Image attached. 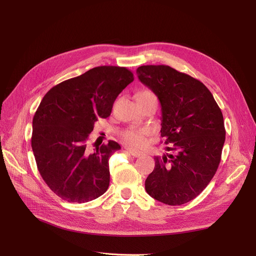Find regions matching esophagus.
Segmentation results:
<instances>
[{
  "label": "esophagus",
  "instance_id": "1",
  "mask_svg": "<svg viewBox=\"0 0 256 256\" xmlns=\"http://www.w3.org/2000/svg\"><path fill=\"white\" fill-rule=\"evenodd\" d=\"M128 152L132 156H135V158H139V156H141L143 154L141 152L135 150H132V148H128Z\"/></svg>",
  "mask_w": 256,
  "mask_h": 256
}]
</instances>
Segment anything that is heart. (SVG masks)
Masks as SVG:
<instances>
[{
  "mask_svg": "<svg viewBox=\"0 0 256 256\" xmlns=\"http://www.w3.org/2000/svg\"><path fill=\"white\" fill-rule=\"evenodd\" d=\"M152 94L150 91H142L138 94V98L146 96ZM148 130L146 128H128L122 132L121 136L124 143L132 147H141L146 143V136L148 135Z\"/></svg>",
  "mask_w": 256,
  "mask_h": 256,
  "instance_id": "obj_1",
  "label": "heart"
}]
</instances>
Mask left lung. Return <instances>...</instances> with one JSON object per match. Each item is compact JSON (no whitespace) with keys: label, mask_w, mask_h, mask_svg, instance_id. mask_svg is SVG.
<instances>
[{"label":"left lung","mask_w":256,"mask_h":256,"mask_svg":"<svg viewBox=\"0 0 256 256\" xmlns=\"http://www.w3.org/2000/svg\"><path fill=\"white\" fill-rule=\"evenodd\" d=\"M137 74L158 96L160 136L172 144L167 150L176 152L154 156L145 190L168 206L186 204L206 189L220 164L225 141L222 112L200 80L170 66L143 65Z\"/></svg>","instance_id":"1"}]
</instances>
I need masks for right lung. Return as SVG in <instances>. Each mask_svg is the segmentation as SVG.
I'll return each mask as SVG.
<instances>
[{"mask_svg":"<svg viewBox=\"0 0 256 256\" xmlns=\"http://www.w3.org/2000/svg\"><path fill=\"white\" fill-rule=\"evenodd\" d=\"M132 72L126 67L98 66L52 87L33 118L32 150L40 176L50 189L68 202L84 204L109 188V158L121 147L115 141L87 145L98 118L112 106Z\"/></svg>","mask_w":256,"mask_h":256,"instance_id":"1","label":"right lung"}]
</instances>
